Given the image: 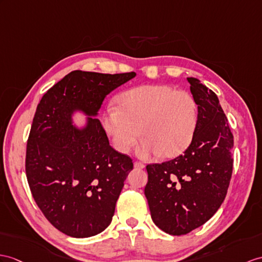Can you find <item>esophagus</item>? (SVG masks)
Wrapping results in <instances>:
<instances>
[{
	"label": "esophagus",
	"instance_id": "1",
	"mask_svg": "<svg viewBox=\"0 0 262 262\" xmlns=\"http://www.w3.org/2000/svg\"><path fill=\"white\" fill-rule=\"evenodd\" d=\"M135 168H137V169H143L144 168V164L141 163V162H139V161H136L135 162Z\"/></svg>",
	"mask_w": 262,
	"mask_h": 262
}]
</instances>
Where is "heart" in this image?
Instances as JSON below:
<instances>
[{"label": "heart", "mask_w": 262, "mask_h": 262, "mask_svg": "<svg viewBox=\"0 0 262 262\" xmlns=\"http://www.w3.org/2000/svg\"><path fill=\"white\" fill-rule=\"evenodd\" d=\"M121 107L110 105L103 114V127L114 149L126 152L136 140L138 155L161 152L176 157L186 150L198 124V106L192 94L170 85L133 88L120 97Z\"/></svg>", "instance_id": "1"}]
</instances>
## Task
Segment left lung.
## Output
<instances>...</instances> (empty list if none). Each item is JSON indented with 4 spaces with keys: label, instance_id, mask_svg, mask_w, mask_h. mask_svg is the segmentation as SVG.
I'll use <instances>...</instances> for the list:
<instances>
[{
    "label": "left lung",
    "instance_id": "obj_1",
    "mask_svg": "<svg viewBox=\"0 0 262 262\" xmlns=\"http://www.w3.org/2000/svg\"><path fill=\"white\" fill-rule=\"evenodd\" d=\"M198 105V124L183 155L146 165L144 194L151 218L172 235L187 234L216 212L232 174L233 136L216 94L188 78Z\"/></svg>",
    "mask_w": 262,
    "mask_h": 262
}]
</instances>
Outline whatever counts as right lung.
I'll use <instances>...</instances> for the list:
<instances>
[{"instance_id": "add662e5", "label": "right lung", "mask_w": 262, "mask_h": 262, "mask_svg": "<svg viewBox=\"0 0 262 262\" xmlns=\"http://www.w3.org/2000/svg\"><path fill=\"white\" fill-rule=\"evenodd\" d=\"M135 76L76 70L49 89L37 104L25 172L44 216L70 237H92L110 225L133 169L131 158L112 148L94 117L106 95ZM76 111L88 117L82 129L72 124Z\"/></svg>"}]
</instances>
